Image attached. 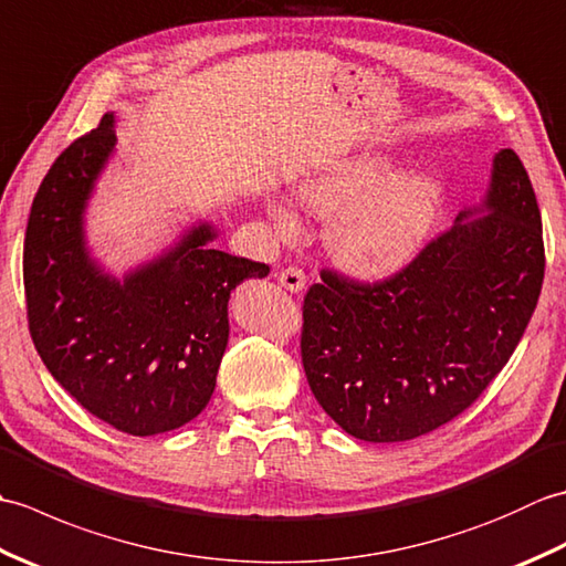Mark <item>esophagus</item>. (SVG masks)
I'll use <instances>...</instances> for the list:
<instances>
[{"instance_id":"esophagus-1","label":"esophagus","mask_w":566,"mask_h":566,"mask_svg":"<svg viewBox=\"0 0 566 566\" xmlns=\"http://www.w3.org/2000/svg\"><path fill=\"white\" fill-rule=\"evenodd\" d=\"M276 280H280V284L284 286V290L290 292H302L306 286V274L304 270L298 268H284L280 270V274H276Z\"/></svg>"}]
</instances>
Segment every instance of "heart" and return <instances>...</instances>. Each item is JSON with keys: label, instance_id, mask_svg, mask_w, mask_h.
Returning a JSON list of instances; mask_svg holds the SVG:
<instances>
[{"label": "heart", "instance_id": "b5f03b06", "mask_svg": "<svg viewBox=\"0 0 566 566\" xmlns=\"http://www.w3.org/2000/svg\"><path fill=\"white\" fill-rule=\"evenodd\" d=\"M391 172L387 160L355 155L326 165L296 189L308 211L333 219L328 248L347 272L384 276L403 268L436 221V179L426 172ZM272 219L280 231H296V216L284 203H274Z\"/></svg>", "mask_w": 566, "mask_h": 566}]
</instances>
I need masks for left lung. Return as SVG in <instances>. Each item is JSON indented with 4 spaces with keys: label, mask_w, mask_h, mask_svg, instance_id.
I'll return each mask as SVG.
<instances>
[{
    "label": "left lung",
    "mask_w": 566,
    "mask_h": 566,
    "mask_svg": "<svg viewBox=\"0 0 566 566\" xmlns=\"http://www.w3.org/2000/svg\"><path fill=\"white\" fill-rule=\"evenodd\" d=\"M489 216L464 213L377 282L323 268L304 296L302 363L335 423L403 442L464 413L506 367L545 280L537 199L518 155L494 158Z\"/></svg>",
    "instance_id": "obj_1"
}]
</instances>
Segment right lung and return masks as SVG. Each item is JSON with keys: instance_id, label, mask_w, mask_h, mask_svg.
Returning a JSON list of instances; mask_svg holds the SVG:
<instances>
[{"instance_id": "1", "label": "right lung", "mask_w": 566, "mask_h": 566, "mask_svg": "<svg viewBox=\"0 0 566 566\" xmlns=\"http://www.w3.org/2000/svg\"><path fill=\"white\" fill-rule=\"evenodd\" d=\"M114 116L72 140L35 191L23 240L31 340L84 411L128 436H158L207 408L228 343V296L264 262L228 255L199 226L124 282L84 250L82 211L109 153Z\"/></svg>"}]
</instances>
